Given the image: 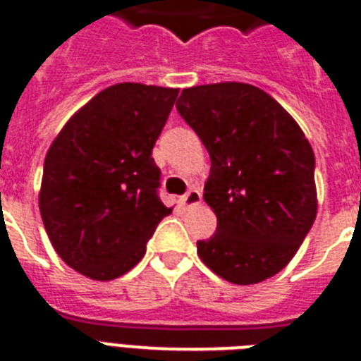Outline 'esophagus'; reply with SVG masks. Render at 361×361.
I'll return each instance as SVG.
<instances>
[{
	"label": "esophagus",
	"instance_id": "esophagus-1",
	"mask_svg": "<svg viewBox=\"0 0 361 361\" xmlns=\"http://www.w3.org/2000/svg\"><path fill=\"white\" fill-rule=\"evenodd\" d=\"M200 199H202L200 191L197 190V188H191L186 195L180 197V204H183V206H186V208H191V206H197V204H200Z\"/></svg>",
	"mask_w": 361,
	"mask_h": 361
}]
</instances>
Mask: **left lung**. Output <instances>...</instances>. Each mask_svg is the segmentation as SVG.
I'll return each mask as SVG.
<instances>
[{"label": "left lung", "mask_w": 361, "mask_h": 361, "mask_svg": "<svg viewBox=\"0 0 361 361\" xmlns=\"http://www.w3.org/2000/svg\"><path fill=\"white\" fill-rule=\"evenodd\" d=\"M175 106L212 159L204 200L216 231L197 242L200 260L238 286L275 276L317 219L314 153L304 132L245 82L184 88Z\"/></svg>", "instance_id": "obj_1"}]
</instances>
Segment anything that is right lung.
Wrapping results in <instances>:
<instances>
[{"instance_id": "add662e5", "label": "right lung", "mask_w": 361, "mask_h": 361, "mask_svg": "<svg viewBox=\"0 0 361 361\" xmlns=\"http://www.w3.org/2000/svg\"><path fill=\"white\" fill-rule=\"evenodd\" d=\"M178 88L119 82L70 117L43 166L39 212L63 262L92 280H114L141 262L170 215L152 157Z\"/></svg>"}]
</instances>
